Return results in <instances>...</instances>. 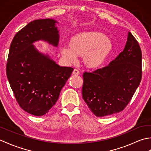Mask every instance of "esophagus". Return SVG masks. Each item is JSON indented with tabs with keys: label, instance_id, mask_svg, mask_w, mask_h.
<instances>
[{
	"label": "esophagus",
	"instance_id": "obj_1",
	"mask_svg": "<svg viewBox=\"0 0 151 151\" xmlns=\"http://www.w3.org/2000/svg\"><path fill=\"white\" fill-rule=\"evenodd\" d=\"M73 75H80V71L76 69H75L73 71Z\"/></svg>",
	"mask_w": 151,
	"mask_h": 151
}]
</instances>
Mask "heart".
Segmentation results:
<instances>
[{"instance_id":"b5f03b06","label":"heart","mask_w":151,"mask_h":151,"mask_svg":"<svg viewBox=\"0 0 151 151\" xmlns=\"http://www.w3.org/2000/svg\"><path fill=\"white\" fill-rule=\"evenodd\" d=\"M69 48H61L62 56L69 62L82 56V62L89 69H97L110 56L113 45L103 33L98 31L82 32L75 34L69 41Z\"/></svg>"}]
</instances>
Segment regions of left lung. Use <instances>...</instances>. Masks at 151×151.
<instances>
[{
  "label": "left lung",
  "mask_w": 151,
  "mask_h": 151,
  "mask_svg": "<svg viewBox=\"0 0 151 151\" xmlns=\"http://www.w3.org/2000/svg\"><path fill=\"white\" fill-rule=\"evenodd\" d=\"M142 50L130 32L124 50L109 65L83 74L82 98L97 117L118 113L127 106L142 80Z\"/></svg>",
  "instance_id": "obj_1"
}]
</instances>
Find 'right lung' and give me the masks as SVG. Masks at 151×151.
I'll use <instances>...</instances> for the list:
<instances>
[{
    "label": "right lung",
    "mask_w": 151,
    "mask_h": 151,
    "mask_svg": "<svg viewBox=\"0 0 151 151\" xmlns=\"http://www.w3.org/2000/svg\"><path fill=\"white\" fill-rule=\"evenodd\" d=\"M55 20L37 19L15 34L6 64V75L17 103L36 116L47 114L56 104L61 89L73 70L60 67L40 52L33 43L43 40L57 47L59 34Z\"/></svg>",
    "instance_id": "1"
}]
</instances>
